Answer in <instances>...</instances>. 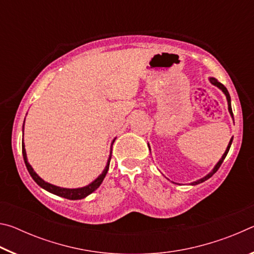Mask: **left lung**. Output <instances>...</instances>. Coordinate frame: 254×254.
Instances as JSON below:
<instances>
[{
  "label": "left lung",
  "instance_id": "1",
  "mask_svg": "<svg viewBox=\"0 0 254 254\" xmlns=\"http://www.w3.org/2000/svg\"><path fill=\"white\" fill-rule=\"evenodd\" d=\"M208 80H209V83H210V84L214 85V86H216L217 88H220L221 91L223 92V94H224V95L226 96V101H227V109H229V112H230V114H231L232 119L234 120V118H233V112H232V106H231V96H230V94H229V91H227V89H226V87H225L224 85L221 84L220 81H217V79H216V78H214V77H209ZM232 142H233V136L231 137L230 142H229V144H227V148H226V150H225V152L223 153L222 158L220 159V160H218V162L216 163V165L214 166V168L212 169V171H209V173H208L207 175H206V176H204L203 178H200V179H198V180H195V182L190 183L191 186H195V185H198V184H200V183H204L205 180L209 179V178L212 177V176H213L215 173H216V171L218 170V168H220V167H221L222 162L224 161V159H225V157H226V154L229 153V150H230V148H231V144H232ZM148 147H149V150H150V151H151V149H150V144H149V143H148ZM168 180H169V179H168ZM171 183H174V182H171ZM174 184H176V183H174Z\"/></svg>",
  "mask_w": 254,
  "mask_h": 254
}]
</instances>
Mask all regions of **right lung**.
I'll use <instances>...</instances> for the list:
<instances>
[{
	"label": "right lung",
	"mask_w": 254,
	"mask_h": 254,
	"mask_svg": "<svg viewBox=\"0 0 254 254\" xmlns=\"http://www.w3.org/2000/svg\"><path fill=\"white\" fill-rule=\"evenodd\" d=\"M24 122H25V119H24ZM24 122H23V126H22V136L24 135ZM115 139H117V137H115ZM115 139L112 141V143H111L110 156H109V159H107L105 168L103 169L102 173L98 175L97 177L94 179L92 183H89L88 185H86V186H84V187H78V188L59 187V186H56V185H53V184H50V183L45 182V180L42 179L40 176L38 175L36 171L33 170L31 165H30V163H29L28 157H27V151H25V145H24L23 140H22V154H23L24 163H25V166H27V169L29 171L30 176H31L32 179L38 185H39L41 188H44L45 190L51 192V194L57 195V196H60V197H64V198H67V199H70V200L83 199V198H85V197H87L88 195H91L93 191H95L96 189L101 186V184L103 183V180H104L105 176L107 174V170H109V168H110V161H111V157H112V145H113Z\"/></svg>",
	"instance_id": "add662e5"
}]
</instances>
